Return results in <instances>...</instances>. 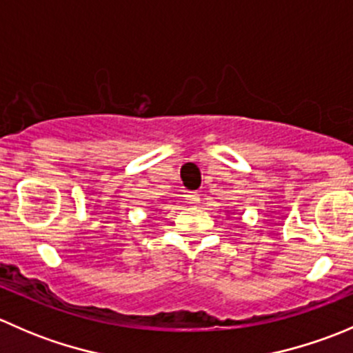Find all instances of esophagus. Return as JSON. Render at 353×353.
<instances>
[{"label":"esophagus","instance_id":"1","mask_svg":"<svg viewBox=\"0 0 353 353\" xmlns=\"http://www.w3.org/2000/svg\"><path fill=\"white\" fill-rule=\"evenodd\" d=\"M186 199H188V203H191V205H196V203H199V194L190 193V194H186Z\"/></svg>","mask_w":353,"mask_h":353}]
</instances>
